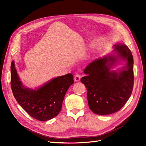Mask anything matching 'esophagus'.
Returning a JSON list of instances; mask_svg holds the SVG:
<instances>
[{
  "instance_id": "esophagus-1",
  "label": "esophagus",
  "mask_w": 146,
  "mask_h": 146,
  "mask_svg": "<svg viewBox=\"0 0 146 146\" xmlns=\"http://www.w3.org/2000/svg\"><path fill=\"white\" fill-rule=\"evenodd\" d=\"M81 78V76L80 74H76L74 76V80L76 82H79Z\"/></svg>"
}]
</instances>
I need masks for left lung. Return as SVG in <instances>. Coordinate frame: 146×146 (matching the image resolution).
Wrapping results in <instances>:
<instances>
[{
	"label": "left lung",
	"instance_id": "1",
	"mask_svg": "<svg viewBox=\"0 0 146 146\" xmlns=\"http://www.w3.org/2000/svg\"><path fill=\"white\" fill-rule=\"evenodd\" d=\"M114 47L113 51L117 55H108L92 61L84 70L87 76L80 80L88 91L90 110L99 115H107L120 110L129 99L133 88L131 52L123 44H117ZM118 59L126 61L125 67L119 72L111 71L110 69Z\"/></svg>",
	"mask_w": 146,
	"mask_h": 146
}]
</instances>
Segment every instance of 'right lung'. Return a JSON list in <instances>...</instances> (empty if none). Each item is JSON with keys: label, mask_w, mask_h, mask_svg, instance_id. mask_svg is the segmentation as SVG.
I'll return each mask as SVG.
<instances>
[{"label": "right lung", "mask_w": 146, "mask_h": 146, "mask_svg": "<svg viewBox=\"0 0 146 146\" xmlns=\"http://www.w3.org/2000/svg\"><path fill=\"white\" fill-rule=\"evenodd\" d=\"M73 78V75L68 74L52 79L37 90L29 89L20 81L14 61L11 64L13 96L30 116L40 121L50 120L59 114L66 92L74 82Z\"/></svg>", "instance_id": "right-lung-1"}]
</instances>
